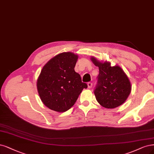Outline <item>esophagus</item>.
I'll return each instance as SVG.
<instances>
[{
  "label": "esophagus",
  "instance_id": "esophagus-1",
  "mask_svg": "<svg viewBox=\"0 0 154 154\" xmlns=\"http://www.w3.org/2000/svg\"><path fill=\"white\" fill-rule=\"evenodd\" d=\"M87 85H88V88H92V83L89 82V83H88Z\"/></svg>",
  "mask_w": 154,
  "mask_h": 154
}]
</instances>
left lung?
<instances>
[{
    "mask_svg": "<svg viewBox=\"0 0 154 154\" xmlns=\"http://www.w3.org/2000/svg\"><path fill=\"white\" fill-rule=\"evenodd\" d=\"M91 60L99 67L97 85L94 94L97 102L106 108H115L122 104L131 91L128 77L118 66L111 67L110 63H104L92 57Z\"/></svg>",
    "mask_w": 154,
    "mask_h": 154,
    "instance_id": "left-lung-1",
    "label": "left lung"
}]
</instances>
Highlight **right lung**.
<instances>
[{"instance_id": "1", "label": "right lung", "mask_w": 154, "mask_h": 154, "mask_svg": "<svg viewBox=\"0 0 154 154\" xmlns=\"http://www.w3.org/2000/svg\"><path fill=\"white\" fill-rule=\"evenodd\" d=\"M78 55L62 53L48 62L37 82L39 97L44 104L58 112H64L75 104L87 85L75 71Z\"/></svg>"}]
</instances>
